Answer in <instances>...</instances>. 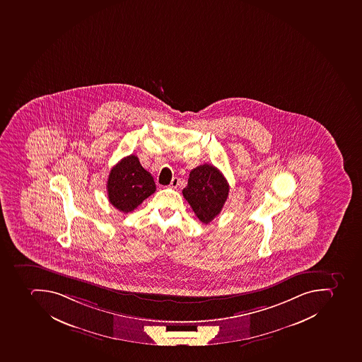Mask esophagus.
<instances>
[{
    "mask_svg": "<svg viewBox=\"0 0 362 362\" xmlns=\"http://www.w3.org/2000/svg\"><path fill=\"white\" fill-rule=\"evenodd\" d=\"M178 185H180V178L175 177V178H173V180H171L170 187L176 188Z\"/></svg>",
    "mask_w": 362,
    "mask_h": 362,
    "instance_id": "obj_1",
    "label": "esophagus"
}]
</instances>
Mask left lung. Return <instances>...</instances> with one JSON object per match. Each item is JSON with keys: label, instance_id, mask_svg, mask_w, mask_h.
<instances>
[{"label": "left lung", "instance_id": "1", "mask_svg": "<svg viewBox=\"0 0 362 362\" xmlns=\"http://www.w3.org/2000/svg\"><path fill=\"white\" fill-rule=\"evenodd\" d=\"M228 192V182L219 169L204 163L189 173L187 186L182 189V195L195 216L203 223H209L221 211Z\"/></svg>", "mask_w": 362, "mask_h": 362}]
</instances>
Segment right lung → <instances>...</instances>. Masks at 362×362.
I'll return each instance as SVG.
<instances>
[{
	"instance_id": "1",
	"label": "right lung",
	"mask_w": 362,
	"mask_h": 362,
	"mask_svg": "<svg viewBox=\"0 0 362 362\" xmlns=\"http://www.w3.org/2000/svg\"><path fill=\"white\" fill-rule=\"evenodd\" d=\"M107 189L111 204L128 214L153 194L156 187L152 175L143 168L136 156L130 154L111 169Z\"/></svg>"
}]
</instances>
